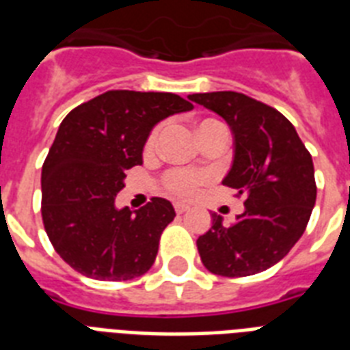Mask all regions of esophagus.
Wrapping results in <instances>:
<instances>
[{"label": "esophagus", "mask_w": 350, "mask_h": 350, "mask_svg": "<svg viewBox=\"0 0 350 350\" xmlns=\"http://www.w3.org/2000/svg\"><path fill=\"white\" fill-rule=\"evenodd\" d=\"M174 211L178 214H183V213H187V211H189V205H185V203H181V202H176L174 203Z\"/></svg>", "instance_id": "obj_1"}]
</instances>
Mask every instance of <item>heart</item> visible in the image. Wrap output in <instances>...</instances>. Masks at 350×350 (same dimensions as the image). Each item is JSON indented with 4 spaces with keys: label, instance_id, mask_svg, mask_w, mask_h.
Wrapping results in <instances>:
<instances>
[{
    "label": "heart",
    "instance_id": "1",
    "mask_svg": "<svg viewBox=\"0 0 350 350\" xmlns=\"http://www.w3.org/2000/svg\"><path fill=\"white\" fill-rule=\"evenodd\" d=\"M207 125H221V123L214 120H205L200 123V126H207ZM200 126H198V129H200ZM158 137H159V126H156V129L148 134L145 147H147L148 150L156 147ZM205 180H207V176L202 174V172H196V170L174 169V170H169V172L163 176V187L170 192V194H174V196L191 198L196 194L198 187L202 185Z\"/></svg>",
    "mask_w": 350,
    "mask_h": 350
}]
</instances>
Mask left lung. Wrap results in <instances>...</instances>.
Masks as SVG:
<instances>
[{
  "instance_id": "obj_1",
  "label": "left lung",
  "mask_w": 350,
  "mask_h": 350,
  "mask_svg": "<svg viewBox=\"0 0 350 350\" xmlns=\"http://www.w3.org/2000/svg\"><path fill=\"white\" fill-rule=\"evenodd\" d=\"M189 100L227 121L234 158L224 185L243 196L232 225L213 214L196 241L203 265L218 276L258 274L276 265L301 238L316 203L314 165L293 123L241 92H203Z\"/></svg>"
}]
</instances>
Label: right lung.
<instances>
[{"label": "right lung", "instance_id": "right-lung-1", "mask_svg": "<svg viewBox=\"0 0 350 350\" xmlns=\"http://www.w3.org/2000/svg\"><path fill=\"white\" fill-rule=\"evenodd\" d=\"M192 109L172 92L109 90L68 112L41 170V216L56 252L83 276L125 282L152 267L172 203L116 208L125 170L143 163L148 134Z\"/></svg>", "mask_w": 350, "mask_h": 350}]
</instances>
